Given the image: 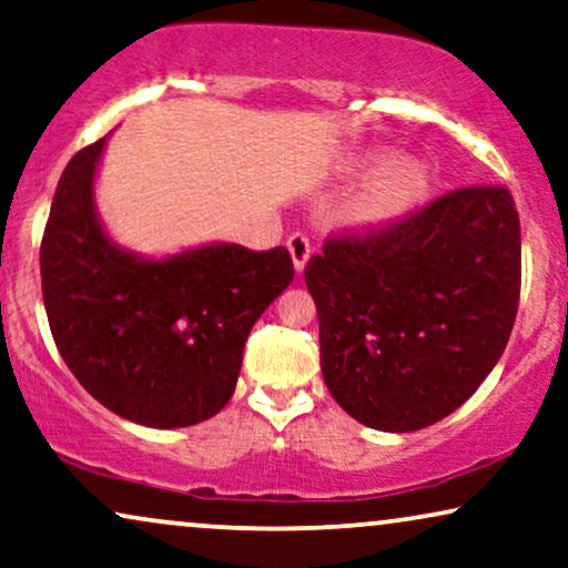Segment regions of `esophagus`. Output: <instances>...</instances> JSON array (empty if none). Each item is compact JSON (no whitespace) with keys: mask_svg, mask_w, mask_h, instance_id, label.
I'll use <instances>...</instances> for the list:
<instances>
[{"mask_svg":"<svg viewBox=\"0 0 568 568\" xmlns=\"http://www.w3.org/2000/svg\"><path fill=\"white\" fill-rule=\"evenodd\" d=\"M288 252L293 256V264H296V270L298 272L304 270L306 262H308V256H312V244H308L306 233H301V231L291 233V236H288Z\"/></svg>","mask_w":568,"mask_h":568,"instance_id":"1","label":"esophagus"}]
</instances>
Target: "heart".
Returning a JSON list of instances; mask_svg holds the SVG:
<instances>
[{
    "label": "heart",
    "instance_id": "obj_1",
    "mask_svg": "<svg viewBox=\"0 0 568 568\" xmlns=\"http://www.w3.org/2000/svg\"><path fill=\"white\" fill-rule=\"evenodd\" d=\"M428 173L418 161L403 158L389 163L353 196L347 205V217L355 223H384L405 213L426 192Z\"/></svg>",
    "mask_w": 568,
    "mask_h": 568
}]
</instances>
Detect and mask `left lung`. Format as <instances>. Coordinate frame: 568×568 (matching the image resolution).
Instances as JSON below:
<instances>
[{
    "mask_svg": "<svg viewBox=\"0 0 568 568\" xmlns=\"http://www.w3.org/2000/svg\"><path fill=\"white\" fill-rule=\"evenodd\" d=\"M304 280L337 405L368 428H426L473 397L509 343L517 207L506 186L452 189L387 223L329 233Z\"/></svg>",
    "mask_w": 568,
    "mask_h": 568,
    "instance_id": "obj_1",
    "label": "left lung"
}]
</instances>
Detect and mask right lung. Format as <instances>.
I'll list each match as a JSON object with an SVG mask.
<instances>
[{"label":"right lung","instance_id":"right-lung-1","mask_svg":"<svg viewBox=\"0 0 568 568\" xmlns=\"http://www.w3.org/2000/svg\"><path fill=\"white\" fill-rule=\"evenodd\" d=\"M103 142L67 163L43 229L51 335L111 413L150 428L194 426L231 399L248 332L296 270L285 246L213 244L163 262L121 252L93 213Z\"/></svg>","mask_w":568,"mask_h":568}]
</instances>
